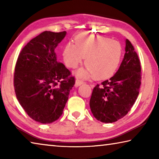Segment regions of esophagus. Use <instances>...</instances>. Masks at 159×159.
<instances>
[{
  "label": "esophagus",
  "instance_id": "obj_1",
  "mask_svg": "<svg viewBox=\"0 0 159 159\" xmlns=\"http://www.w3.org/2000/svg\"><path fill=\"white\" fill-rule=\"evenodd\" d=\"M83 81L81 80H79V79H76V83H75V86L76 87H78V86L80 85L81 84H83Z\"/></svg>",
  "mask_w": 159,
  "mask_h": 159
}]
</instances>
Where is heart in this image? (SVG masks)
Here are the masks:
<instances>
[{
  "instance_id": "b5f03b06",
  "label": "heart",
  "mask_w": 159,
  "mask_h": 159,
  "mask_svg": "<svg viewBox=\"0 0 159 159\" xmlns=\"http://www.w3.org/2000/svg\"><path fill=\"white\" fill-rule=\"evenodd\" d=\"M63 60L66 66L75 69L85 58V69H80L76 76L95 77L99 80L111 77L116 71L122 57V47L115 40L101 36L81 34L75 39V44L64 46Z\"/></svg>"
}]
</instances>
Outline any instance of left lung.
<instances>
[{"label":"left lung","instance_id":"1","mask_svg":"<svg viewBox=\"0 0 159 159\" xmlns=\"http://www.w3.org/2000/svg\"><path fill=\"white\" fill-rule=\"evenodd\" d=\"M140 85V61L133 45L126 39L125 53L117 72L93 90L90 107L93 116L103 123L124 117L138 98Z\"/></svg>","mask_w":159,"mask_h":159}]
</instances>
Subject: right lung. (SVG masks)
<instances>
[{"instance_id":"add662e5","label":"right lung","mask_w":159,"mask_h":159,"mask_svg":"<svg viewBox=\"0 0 159 159\" xmlns=\"http://www.w3.org/2000/svg\"><path fill=\"white\" fill-rule=\"evenodd\" d=\"M66 34L44 31L31 39L18 56L14 88L20 105L32 119L43 124L57 120L63 113L75 79L55 50Z\"/></svg>"}]
</instances>
